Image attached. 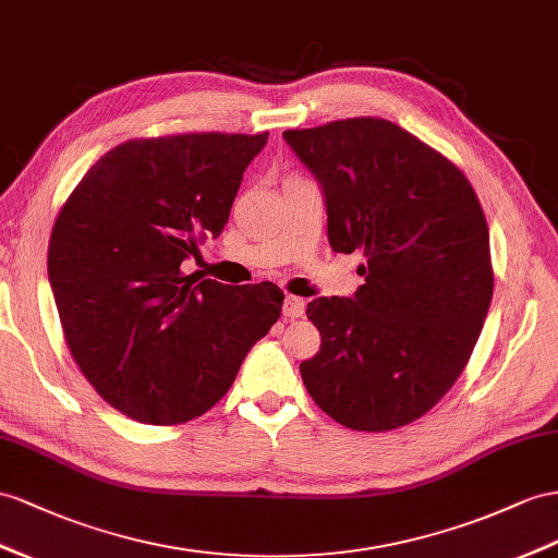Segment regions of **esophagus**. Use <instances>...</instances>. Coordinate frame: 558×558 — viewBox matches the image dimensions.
<instances>
[{
    "instance_id": "obj_1",
    "label": "esophagus",
    "mask_w": 558,
    "mask_h": 558,
    "mask_svg": "<svg viewBox=\"0 0 558 558\" xmlns=\"http://www.w3.org/2000/svg\"><path fill=\"white\" fill-rule=\"evenodd\" d=\"M304 311H306V302L304 299H299V296H292V294H288L284 296V306H282V313L288 318H302L304 316Z\"/></svg>"
}]
</instances>
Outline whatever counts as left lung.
<instances>
[{"instance_id":"obj_1","label":"left lung","mask_w":558,"mask_h":558,"mask_svg":"<svg viewBox=\"0 0 558 558\" xmlns=\"http://www.w3.org/2000/svg\"><path fill=\"white\" fill-rule=\"evenodd\" d=\"M323 185L335 252L367 266L353 299L318 296L316 405L353 432H393L450 391L493 299L490 235L474 185L446 155L381 118L282 132Z\"/></svg>"}]
</instances>
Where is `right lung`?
Segmentation results:
<instances>
[{"label":"right lung","instance_id":"add662e5","mask_svg":"<svg viewBox=\"0 0 558 558\" xmlns=\"http://www.w3.org/2000/svg\"><path fill=\"white\" fill-rule=\"evenodd\" d=\"M266 141L268 132L124 141L56 217L47 268L68 349L122 415L162 426L205 415L280 318L274 282L231 288L181 270L221 235Z\"/></svg>","mask_w":558,"mask_h":558}]
</instances>
